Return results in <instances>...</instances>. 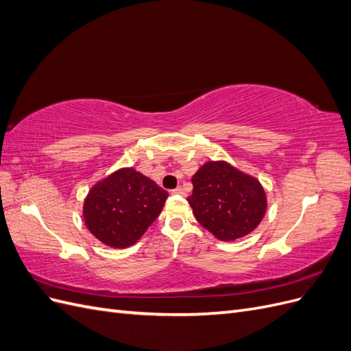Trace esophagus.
I'll list each match as a JSON object with an SVG mask.
<instances>
[{"instance_id": "esophagus-1", "label": "esophagus", "mask_w": 351, "mask_h": 351, "mask_svg": "<svg viewBox=\"0 0 351 351\" xmlns=\"http://www.w3.org/2000/svg\"><path fill=\"white\" fill-rule=\"evenodd\" d=\"M171 193H173V195H180V196H184V195H186V193H184V190H183V187H180V186H178V187H176L174 190H171Z\"/></svg>"}]
</instances>
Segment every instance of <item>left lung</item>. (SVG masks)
Returning a JSON list of instances; mask_svg holds the SVG:
<instances>
[{
    "label": "left lung",
    "instance_id": "left-lung-1",
    "mask_svg": "<svg viewBox=\"0 0 351 351\" xmlns=\"http://www.w3.org/2000/svg\"><path fill=\"white\" fill-rule=\"evenodd\" d=\"M187 200L199 224L217 239L244 237L259 226L267 210V195L256 178L227 162H206L192 178Z\"/></svg>",
    "mask_w": 351,
    "mask_h": 351
}]
</instances>
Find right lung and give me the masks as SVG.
I'll return each mask as SVG.
<instances>
[{
	"mask_svg": "<svg viewBox=\"0 0 351 351\" xmlns=\"http://www.w3.org/2000/svg\"><path fill=\"white\" fill-rule=\"evenodd\" d=\"M168 192L133 168L95 184L83 206L86 227L111 247H129L161 214Z\"/></svg>",
	"mask_w": 351,
	"mask_h": 351,
	"instance_id": "obj_1",
	"label": "right lung"
}]
</instances>
